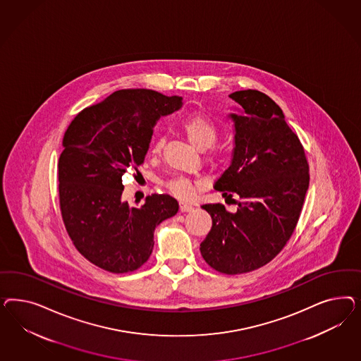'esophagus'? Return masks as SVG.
I'll list each match as a JSON object with an SVG mask.
<instances>
[{"label":"esophagus","mask_w":361,"mask_h":361,"mask_svg":"<svg viewBox=\"0 0 361 361\" xmlns=\"http://www.w3.org/2000/svg\"><path fill=\"white\" fill-rule=\"evenodd\" d=\"M195 207L192 204H186V202H180V210L181 212H192Z\"/></svg>","instance_id":"34e87169"}]
</instances>
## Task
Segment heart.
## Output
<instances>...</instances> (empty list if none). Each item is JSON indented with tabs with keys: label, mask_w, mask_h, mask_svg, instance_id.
<instances>
[{
	"label": "heart",
	"mask_w": 361,
	"mask_h": 361,
	"mask_svg": "<svg viewBox=\"0 0 361 361\" xmlns=\"http://www.w3.org/2000/svg\"><path fill=\"white\" fill-rule=\"evenodd\" d=\"M181 130L185 133L186 139L189 142L200 151H204L209 147H212L219 139V127L214 124V121L209 119L205 115H193L183 121ZM164 147V139L160 137L154 147L153 152L160 153ZM198 186V183H193L190 180H186L183 177L175 178L168 183V189L171 193L181 200H188L195 195V190Z\"/></svg>",
	"instance_id": "obj_1"
}]
</instances>
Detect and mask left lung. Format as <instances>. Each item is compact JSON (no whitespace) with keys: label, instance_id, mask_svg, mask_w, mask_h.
I'll use <instances>...</instances> for the list:
<instances>
[{"label":"left lung","instance_id":"1","mask_svg":"<svg viewBox=\"0 0 361 361\" xmlns=\"http://www.w3.org/2000/svg\"><path fill=\"white\" fill-rule=\"evenodd\" d=\"M229 97L240 112L229 115L235 130L233 159L214 189L238 208L230 213L222 204L202 205L212 229L200 250L210 267L234 275L262 267L283 249L300 216L310 173L303 145L273 99L257 90Z\"/></svg>","mask_w":361,"mask_h":361}]
</instances>
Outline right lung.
Instances as JSON below:
<instances>
[{"label": "right lung", "instance_id": "add662e5", "mask_svg": "<svg viewBox=\"0 0 361 361\" xmlns=\"http://www.w3.org/2000/svg\"><path fill=\"white\" fill-rule=\"evenodd\" d=\"M181 106L183 98L153 90H119L66 130L58 163L62 219L78 252L106 271L137 270L152 254L156 226L178 212L169 195L130 207L121 177L144 163L156 121Z\"/></svg>", "mask_w": 361, "mask_h": 361}]
</instances>
